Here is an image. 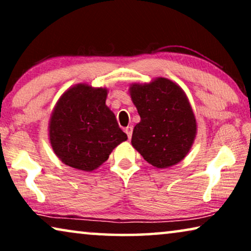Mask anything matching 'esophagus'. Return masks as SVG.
Returning <instances> with one entry per match:
<instances>
[{
	"mask_svg": "<svg viewBox=\"0 0 251 251\" xmlns=\"http://www.w3.org/2000/svg\"><path fill=\"white\" fill-rule=\"evenodd\" d=\"M125 132L128 135V138L130 139L131 138V135H132V126H126V128H125Z\"/></svg>",
	"mask_w": 251,
	"mask_h": 251,
	"instance_id": "esophagus-1",
	"label": "esophagus"
}]
</instances>
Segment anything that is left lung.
Instances as JSON below:
<instances>
[{"instance_id": "8db88e82", "label": "left lung", "mask_w": 251, "mask_h": 251, "mask_svg": "<svg viewBox=\"0 0 251 251\" xmlns=\"http://www.w3.org/2000/svg\"><path fill=\"white\" fill-rule=\"evenodd\" d=\"M130 96L140 116L132 131V146L156 168L180 162L197 133V121L181 88L159 77L147 84H132Z\"/></svg>"}]
</instances>
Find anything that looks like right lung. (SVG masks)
I'll use <instances>...</instances> for the list:
<instances>
[{
    "label": "right lung",
    "instance_id": "obj_1",
    "mask_svg": "<svg viewBox=\"0 0 251 251\" xmlns=\"http://www.w3.org/2000/svg\"><path fill=\"white\" fill-rule=\"evenodd\" d=\"M107 90L77 84L61 96L50 120L53 152L65 164L92 171L128 137L106 106Z\"/></svg>",
    "mask_w": 251,
    "mask_h": 251
}]
</instances>
